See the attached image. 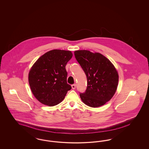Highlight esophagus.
Returning <instances> with one entry per match:
<instances>
[{"mask_svg":"<svg viewBox=\"0 0 149 149\" xmlns=\"http://www.w3.org/2000/svg\"><path fill=\"white\" fill-rule=\"evenodd\" d=\"M71 88H72V89H75V88H76V85L75 84H72L71 85Z\"/></svg>","mask_w":149,"mask_h":149,"instance_id":"1","label":"esophagus"}]
</instances>
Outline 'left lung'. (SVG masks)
<instances>
[{
	"label": "left lung",
	"mask_w": 149,
	"mask_h": 149,
	"mask_svg": "<svg viewBox=\"0 0 149 149\" xmlns=\"http://www.w3.org/2000/svg\"><path fill=\"white\" fill-rule=\"evenodd\" d=\"M74 55L87 78V88L85 93L80 94V98L88 106H103L116 92L119 79L118 71L111 61L99 52L78 50Z\"/></svg>",
	"instance_id": "1"
}]
</instances>
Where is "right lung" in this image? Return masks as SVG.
Returning <instances> with one entry per match:
<instances>
[{
    "instance_id": "right-lung-1",
    "label": "right lung",
    "mask_w": 149,
    "mask_h": 149,
    "mask_svg": "<svg viewBox=\"0 0 149 149\" xmlns=\"http://www.w3.org/2000/svg\"><path fill=\"white\" fill-rule=\"evenodd\" d=\"M72 57L70 51L51 50L40 57L31 67L29 84L35 97L43 104L56 106L71 89L67 83L65 66Z\"/></svg>"
}]
</instances>
